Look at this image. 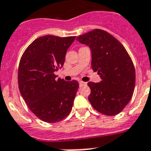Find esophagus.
<instances>
[{
    "label": "esophagus",
    "instance_id": "obj_1",
    "mask_svg": "<svg viewBox=\"0 0 151 151\" xmlns=\"http://www.w3.org/2000/svg\"><path fill=\"white\" fill-rule=\"evenodd\" d=\"M79 83L80 86H85V85H86V82H83V81H79Z\"/></svg>",
    "mask_w": 151,
    "mask_h": 151
}]
</instances>
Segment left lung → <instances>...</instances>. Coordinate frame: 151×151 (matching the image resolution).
<instances>
[{"label": "left lung", "mask_w": 151, "mask_h": 151, "mask_svg": "<svg viewBox=\"0 0 151 151\" xmlns=\"http://www.w3.org/2000/svg\"><path fill=\"white\" fill-rule=\"evenodd\" d=\"M81 43L92 52V68L101 77L99 83L89 82L88 99L96 111L115 115L124 109L135 86V69L125 48L108 32L99 29L79 36Z\"/></svg>", "instance_id": "1"}]
</instances>
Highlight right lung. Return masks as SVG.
<instances>
[{
  "label": "right lung",
  "mask_w": 151,
  "mask_h": 151,
  "mask_svg": "<svg viewBox=\"0 0 151 151\" xmlns=\"http://www.w3.org/2000/svg\"><path fill=\"white\" fill-rule=\"evenodd\" d=\"M75 36L47 35L34 40L24 51L18 68V86L30 111L39 119L55 123L72 109L79 83L56 79L68 48Z\"/></svg>",
  "instance_id": "1"
}]
</instances>
